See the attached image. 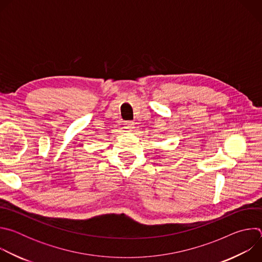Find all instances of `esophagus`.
Segmentation results:
<instances>
[{
  "instance_id": "1",
  "label": "esophagus",
  "mask_w": 262,
  "mask_h": 262,
  "mask_svg": "<svg viewBox=\"0 0 262 262\" xmlns=\"http://www.w3.org/2000/svg\"><path fill=\"white\" fill-rule=\"evenodd\" d=\"M124 127L127 129V130H133L134 126H135V123L133 121H125L124 122Z\"/></svg>"
}]
</instances>
